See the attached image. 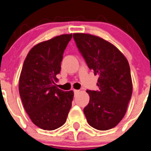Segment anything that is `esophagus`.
Wrapping results in <instances>:
<instances>
[{
	"label": "esophagus",
	"instance_id": "esophagus-1",
	"mask_svg": "<svg viewBox=\"0 0 151 151\" xmlns=\"http://www.w3.org/2000/svg\"><path fill=\"white\" fill-rule=\"evenodd\" d=\"M80 90H77V89H74V95H77V94H78L79 92H80Z\"/></svg>",
	"mask_w": 151,
	"mask_h": 151
}]
</instances>
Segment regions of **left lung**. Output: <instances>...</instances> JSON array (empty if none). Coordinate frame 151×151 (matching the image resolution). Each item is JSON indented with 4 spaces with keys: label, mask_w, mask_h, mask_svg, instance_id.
<instances>
[{
    "label": "left lung",
    "mask_w": 151,
    "mask_h": 151,
    "mask_svg": "<svg viewBox=\"0 0 151 151\" xmlns=\"http://www.w3.org/2000/svg\"><path fill=\"white\" fill-rule=\"evenodd\" d=\"M73 37L88 67L99 76V90L86 91L90 98L83 109L87 122L99 130L112 129L125 115L133 92L127 60L115 45L99 36L74 33Z\"/></svg>",
    "instance_id": "left-lung-1"
}]
</instances>
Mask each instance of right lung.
I'll list each match as a JSON object with an SVG mask.
<instances>
[{
	"mask_svg": "<svg viewBox=\"0 0 151 151\" xmlns=\"http://www.w3.org/2000/svg\"><path fill=\"white\" fill-rule=\"evenodd\" d=\"M72 34H63L37 44L28 53L19 78V94L33 123L45 130L63 126L71 107L74 91L55 85L63 53Z\"/></svg>",
	"mask_w": 151,
	"mask_h": 151,
	"instance_id": "add662e5",
	"label": "right lung"
}]
</instances>
